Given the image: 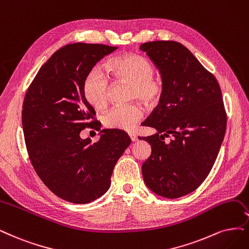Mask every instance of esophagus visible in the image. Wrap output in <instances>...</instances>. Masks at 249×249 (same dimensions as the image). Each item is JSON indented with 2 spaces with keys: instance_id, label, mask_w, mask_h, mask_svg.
I'll return each instance as SVG.
<instances>
[{
  "instance_id": "esophagus-1",
  "label": "esophagus",
  "mask_w": 249,
  "mask_h": 249,
  "mask_svg": "<svg viewBox=\"0 0 249 249\" xmlns=\"http://www.w3.org/2000/svg\"><path fill=\"white\" fill-rule=\"evenodd\" d=\"M129 136L132 142H136L137 141V136L134 134V133H129Z\"/></svg>"
}]
</instances>
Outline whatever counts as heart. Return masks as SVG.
I'll list each match as a JSON object with an SVG mask.
<instances>
[{
    "instance_id": "heart-1",
    "label": "heart",
    "mask_w": 249,
    "mask_h": 249,
    "mask_svg": "<svg viewBox=\"0 0 249 249\" xmlns=\"http://www.w3.org/2000/svg\"><path fill=\"white\" fill-rule=\"evenodd\" d=\"M107 70L115 82L131 84V99H140L150 107L157 106L163 96L162 80L155 75V66L140 54L126 53L110 60ZM110 81L98 67L92 68L83 83V92L88 103L95 108H104L108 101ZM139 104L119 106L104 116V124L113 129L130 131L142 118Z\"/></svg>"
}]
</instances>
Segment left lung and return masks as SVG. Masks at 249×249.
Returning <instances> with one entry per match:
<instances>
[{
    "label": "left lung",
    "instance_id": "left-lung-1",
    "mask_svg": "<svg viewBox=\"0 0 249 249\" xmlns=\"http://www.w3.org/2000/svg\"><path fill=\"white\" fill-rule=\"evenodd\" d=\"M140 49L159 70L164 86L158 107L142 123L157 131L140 137L152 148L142 165L143 180L155 194L179 198L204 181L216 160L227 126L222 90L180 43L154 41Z\"/></svg>",
    "mask_w": 249,
    "mask_h": 249
}]
</instances>
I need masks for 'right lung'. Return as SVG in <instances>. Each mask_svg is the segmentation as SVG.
Segmentation results:
<instances>
[{
    "instance_id": "right-lung-1",
    "label": "right lung",
    "mask_w": 249,
    "mask_h": 249,
    "mask_svg": "<svg viewBox=\"0 0 249 249\" xmlns=\"http://www.w3.org/2000/svg\"><path fill=\"white\" fill-rule=\"evenodd\" d=\"M116 49L103 44L64 46L43 64L24 97L22 128L32 165L53 194L71 203L86 204L105 194L117 161L131 142L117 129L101 130L94 143L80 136L86 127L98 125L83 83Z\"/></svg>"
}]
</instances>
